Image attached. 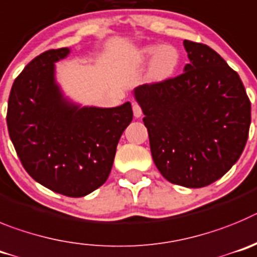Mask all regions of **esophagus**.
Masks as SVG:
<instances>
[{
  "label": "esophagus",
  "instance_id": "obj_1",
  "mask_svg": "<svg viewBox=\"0 0 257 257\" xmlns=\"http://www.w3.org/2000/svg\"><path fill=\"white\" fill-rule=\"evenodd\" d=\"M132 107H133L134 116H136V117L142 116V108H141V106L138 105L137 102H133V106H132Z\"/></svg>",
  "mask_w": 257,
  "mask_h": 257
}]
</instances>
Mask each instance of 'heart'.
<instances>
[{"mask_svg": "<svg viewBox=\"0 0 257 257\" xmlns=\"http://www.w3.org/2000/svg\"><path fill=\"white\" fill-rule=\"evenodd\" d=\"M150 61V78L154 82H164L179 68L180 52L172 45H147L141 47L133 57L134 65H146Z\"/></svg>", "mask_w": 257, "mask_h": 257, "instance_id": "1", "label": "heart"}]
</instances>
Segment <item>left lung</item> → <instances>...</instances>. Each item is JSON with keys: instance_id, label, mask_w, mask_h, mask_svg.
Wrapping results in <instances>:
<instances>
[{"instance_id": "1", "label": "left lung", "mask_w": 257, "mask_h": 257, "mask_svg": "<svg viewBox=\"0 0 257 257\" xmlns=\"http://www.w3.org/2000/svg\"><path fill=\"white\" fill-rule=\"evenodd\" d=\"M184 73L143 84L142 108L154 163L166 180L201 188L223 177L248 138L251 102L241 78L209 46L184 41Z\"/></svg>"}]
</instances>
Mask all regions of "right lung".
Returning a JSON list of instances; mask_svg holds the SVG:
<instances>
[{
	"mask_svg": "<svg viewBox=\"0 0 257 257\" xmlns=\"http://www.w3.org/2000/svg\"><path fill=\"white\" fill-rule=\"evenodd\" d=\"M69 54L68 47L46 51L25 66L11 88L6 120L28 174L51 191L83 197L108 178L133 111L131 102L94 107L64 96L55 62Z\"/></svg>",
	"mask_w": 257,
	"mask_h": 257,
	"instance_id": "right-lung-1",
	"label": "right lung"
}]
</instances>
